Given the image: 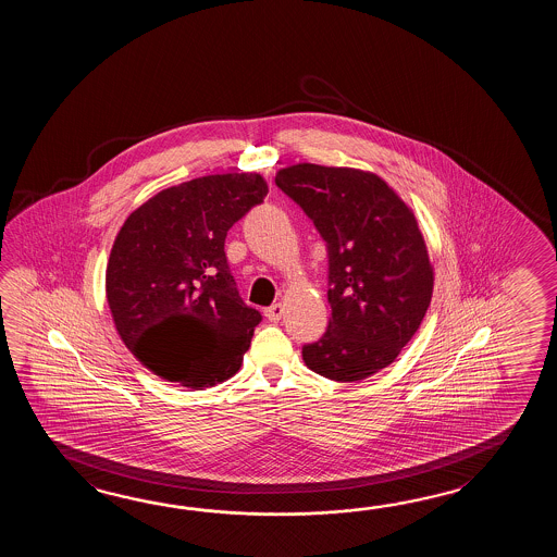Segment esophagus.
Instances as JSON below:
<instances>
[{
  "label": "esophagus",
  "instance_id": "1",
  "mask_svg": "<svg viewBox=\"0 0 557 557\" xmlns=\"http://www.w3.org/2000/svg\"><path fill=\"white\" fill-rule=\"evenodd\" d=\"M283 314L284 307L281 305V302H276V305H273V307H269L267 310H264V317L271 320V322H278V320L283 319Z\"/></svg>",
  "mask_w": 557,
  "mask_h": 557
}]
</instances>
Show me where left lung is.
Here are the masks:
<instances>
[{
    "mask_svg": "<svg viewBox=\"0 0 557 557\" xmlns=\"http://www.w3.org/2000/svg\"><path fill=\"white\" fill-rule=\"evenodd\" d=\"M329 249V329L302 346L312 372L358 382L388 367L426 317L434 271L414 213L379 175L298 163L276 173Z\"/></svg>",
    "mask_w": 557,
    "mask_h": 557,
    "instance_id": "8db88e82",
    "label": "left lung"
}]
</instances>
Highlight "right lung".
I'll return each instance as SVG.
<instances>
[{"label": "right lung", "instance_id": "add662e5", "mask_svg": "<svg viewBox=\"0 0 557 557\" xmlns=\"http://www.w3.org/2000/svg\"><path fill=\"white\" fill-rule=\"evenodd\" d=\"M267 193L259 173L193 178L121 226L107 302L121 341L157 376L202 391L237 374L262 317L238 296L225 238Z\"/></svg>", "mask_w": 557, "mask_h": 557}]
</instances>
